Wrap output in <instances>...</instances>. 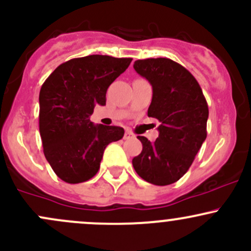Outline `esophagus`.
Masks as SVG:
<instances>
[{"label":"esophagus","mask_w":251,"mask_h":251,"mask_svg":"<svg viewBox=\"0 0 251 251\" xmlns=\"http://www.w3.org/2000/svg\"><path fill=\"white\" fill-rule=\"evenodd\" d=\"M134 138V134L131 132V131H126L125 136H124V139H132Z\"/></svg>","instance_id":"1"}]
</instances>
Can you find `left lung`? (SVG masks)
Wrapping results in <instances>:
<instances>
[{
  "mask_svg": "<svg viewBox=\"0 0 251 251\" xmlns=\"http://www.w3.org/2000/svg\"><path fill=\"white\" fill-rule=\"evenodd\" d=\"M133 68L152 86L148 117L161 123L155 142L137 136L143 149L133 168L148 183L170 185L188 172L207 138V101L196 78L173 60H137Z\"/></svg>",
  "mask_w": 251,
  "mask_h": 251,
  "instance_id": "1",
  "label": "left lung"
}]
</instances>
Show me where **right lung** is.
Listing matches in <instances>:
<instances>
[{"mask_svg":"<svg viewBox=\"0 0 251 251\" xmlns=\"http://www.w3.org/2000/svg\"><path fill=\"white\" fill-rule=\"evenodd\" d=\"M132 59L89 55L55 68L39 91V133L52 171L68 184L89 180L100 170L105 147L124 137L123 127L94 125L95 105L105 104L110 84Z\"/></svg>","mask_w":251,"mask_h":251,"instance_id":"add662e5","label":"right lung"}]
</instances>
